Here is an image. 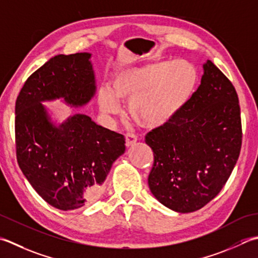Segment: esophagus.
Masks as SVG:
<instances>
[{"label":"esophagus","mask_w":258,"mask_h":258,"mask_svg":"<svg viewBox=\"0 0 258 258\" xmlns=\"http://www.w3.org/2000/svg\"><path fill=\"white\" fill-rule=\"evenodd\" d=\"M126 138V146L130 148V146H132L136 143V141H138V138H136V135L133 133H127L125 135Z\"/></svg>","instance_id":"obj_1"}]
</instances>
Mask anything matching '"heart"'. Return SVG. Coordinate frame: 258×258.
I'll use <instances>...</instances> for the list:
<instances>
[{"label": "heart", "mask_w": 258, "mask_h": 258, "mask_svg": "<svg viewBox=\"0 0 258 258\" xmlns=\"http://www.w3.org/2000/svg\"><path fill=\"white\" fill-rule=\"evenodd\" d=\"M198 72L186 60H162L119 70L109 88L99 90L100 109L118 114L120 100L128 102V113L145 128L169 124L192 96Z\"/></svg>", "instance_id": "1"}]
</instances>
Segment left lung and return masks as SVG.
Here are the masks:
<instances>
[{"instance_id": "left-lung-1", "label": "left lung", "mask_w": 258, "mask_h": 258, "mask_svg": "<svg viewBox=\"0 0 258 258\" xmlns=\"http://www.w3.org/2000/svg\"><path fill=\"white\" fill-rule=\"evenodd\" d=\"M198 89L180 113L145 138L154 163L149 186L156 200L176 213L203 208L220 192L241 146L238 96L210 61Z\"/></svg>"}]
</instances>
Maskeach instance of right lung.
<instances>
[{"instance_id":"right-lung-1","label":"right lung","mask_w":258,"mask_h":258,"mask_svg":"<svg viewBox=\"0 0 258 258\" xmlns=\"http://www.w3.org/2000/svg\"><path fill=\"white\" fill-rule=\"evenodd\" d=\"M90 59L89 52L54 55L27 79L15 103L20 169L45 203L64 211L93 204L125 152L124 135L86 114L59 122L42 104L60 99L72 108L87 105L97 90Z\"/></svg>"}]
</instances>
